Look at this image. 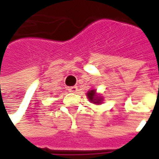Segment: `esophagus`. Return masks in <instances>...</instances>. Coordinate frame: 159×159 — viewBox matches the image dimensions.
Wrapping results in <instances>:
<instances>
[{
  "instance_id": "esophagus-1",
  "label": "esophagus",
  "mask_w": 159,
  "mask_h": 159,
  "mask_svg": "<svg viewBox=\"0 0 159 159\" xmlns=\"http://www.w3.org/2000/svg\"><path fill=\"white\" fill-rule=\"evenodd\" d=\"M77 90H78V88L76 87V86H71V87H69L68 88V91L70 92V93H76L77 92Z\"/></svg>"
}]
</instances>
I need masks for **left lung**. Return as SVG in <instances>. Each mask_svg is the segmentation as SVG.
<instances>
[{"mask_svg":"<svg viewBox=\"0 0 159 159\" xmlns=\"http://www.w3.org/2000/svg\"><path fill=\"white\" fill-rule=\"evenodd\" d=\"M86 96H87V99H88L89 101L91 102L94 103V104H101L103 102V97L101 94L97 93L96 89L89 90L88 92H87V93H86Z\"/></svg>","mask_w":159,"mask_h":159,"instance_id":"obj_1","label":"left lung"}]
</instances>
